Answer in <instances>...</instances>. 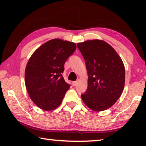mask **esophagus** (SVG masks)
Instances as JSON below:
<instances>
[{"label": "esophagus", "instance_id": "esophagus-1", "mask_svg": "<svg viewBox=\"0 0 146 146\" xmlns=\"http://www.w3.org/2000/svg\"><path fill=\"white\" fill-rule=\"evenodd\" d=\"M77 84H78V81H75V82H72V84H73L74 86H76Z\"/></svg>", "mask_w": 146, "mask_h": 146}]
</instances>
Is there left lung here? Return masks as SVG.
I'll list each match as a JSON object with an SVG mask.
<instances>
[{
  "label": "left lung",
  "mask_w": 146,
  "mask_h": 146,
  "mask_svg": "<svg viewBox=\"0 0 146 146\" xmlns=\"http://www.w3.org/2000/svg\"><path fill=\"white\" fill-rule=\"evenodd\" d=\"M86 62L88 88L81 98L94 111H104L114 104L122 94L125 68L121 58L109 44L102 40L78 43Z\"/></svg>",
  "instance_id": "obj_1"
}]
</instances>
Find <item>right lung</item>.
<instances>
[{"mask_svg": "<svg viewBox=\"0 0 146 146\" xmlns=\"http://www.w3.org/2000/svg\"><path fill=\"white\" fill-rule=\"evenodd\" d=\"M76 48L74 42L56 38L40 46L30 58L25 69L26 88L33 102L43 110L58 107L70 86L62 74Z\"/></svg>", "mask_w": 146, "mask_h": 146, "instance_id": "add662e5", "label": "right lung"}]
</instances>
